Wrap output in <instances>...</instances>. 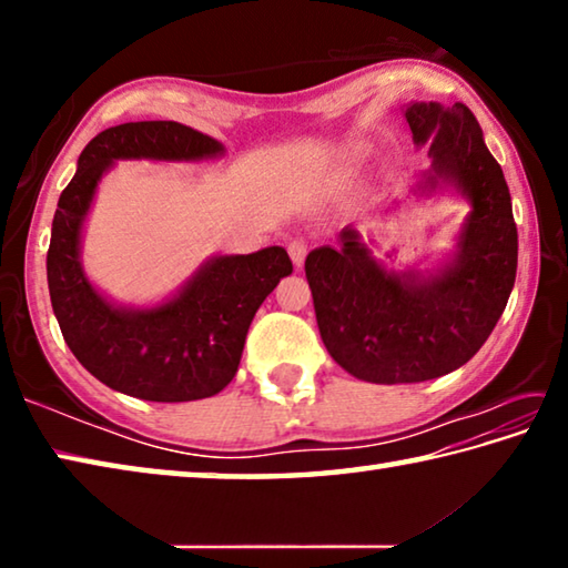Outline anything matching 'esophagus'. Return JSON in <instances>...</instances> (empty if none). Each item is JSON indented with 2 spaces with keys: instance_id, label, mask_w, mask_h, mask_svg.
<instances>
[{
  "instance_id": "34e87169",
  "label": "esophagus",
  "mask_w": 568,
  "mask_h": 568,
  "mask_svg": "<svg viewBox=\"0 0 568 568\" xmlns=\"http://www.w3.org/2000/svg\"><path fill=\"white\" fill-rule=\"evenodd\" d=\"M287 253H291V261H293L297 267H301L303 261H305V255H307L305 240H293V243H287Z\"/></svg>"
}]
</instances>
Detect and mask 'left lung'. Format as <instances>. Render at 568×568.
<instances>
[{
	"label": "left lung",
	"mask_w": 568,
	"mask_h": 568,
	"mask_svg": "<svg viewBox=\"0 0 568 568\" xmlns=\"http://www.w3.org/2000/svg\"><path fill=\"white\" fill-rule=\"evenodd\" d=\"M413 145L430 168L413 195L454 190L470 205L456 247L426 271H390L355 227L338 247L305 257L315 318L331 358L368 383H420L460 368L478 353L514 291L518 233L504 170L464 102H408Z\"/></svg>",
	"instance_id": "obj_1"
}]
</instances>
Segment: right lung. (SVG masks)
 Instances as JSON below:
<instances>
[{
  "label": "right lung",
  "mask_w": 568,
  "mask_h": 568,
  "mask_svg": "<svg viewBox=\"0 0 568 568\" xmlns=\"http://www.w3.org/2000/svg\"><path fill=\"white\" fill-rule=\"evenodd\" d=\"M210 134L170 120L124 122L100 132L77 160L52 220L47 283L54 318L74 358L124 396L182 403L210 398L235 378L257 307L293 273L285 247L213 255L155 305H122L90 283L82 230L104 172L118 160L200 162L223 158Z\"/></svg>",
  "instance_id": "right-lung-1"
}]
</instances>
